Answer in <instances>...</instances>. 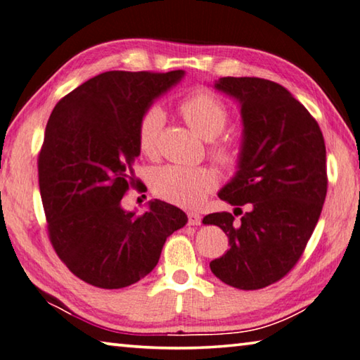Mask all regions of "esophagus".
<instances>
[{
	"instance_id": "obj_1",
	"label": "esophagus",
	"mask_w": 360,
	"mask_h": 360,
	"mask_svg": "<svg viewBox=\"0 0 360 360\" xmlns=\"http://www.w3.org/2000/svg\"><path fill=\"white\" fill-rule=\"evenodd\" d=\"M187 215H188V225H192V226H198V225H201V215L198 214V212H187Z\"/></svg>"
}]
</instances>
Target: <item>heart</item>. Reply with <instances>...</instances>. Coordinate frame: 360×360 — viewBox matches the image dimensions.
<instances>
[{
    "instance_id": "heart-1",
    "label": "heart",
    "mask_w": 360,
    "mask_h": 360,
    "mask_svg": "<svg viewBox=\"0 0 360 360\" xmlns=\"http://www.w3.org/2000/svg\"><path fill=\"white\" fill-rule=\"evenodd\" d=\"M181 113L188 126L201 139L214 140L225 129L228 112L221 101L206 91H198L188 96L181 103ZM165 113L158 105L143 113L136 139L139 148L145 155L158 153L159 136L162 132ZM212 154L221 165L230 167L236 160V151L228 143H215ZM153 192L158 197L179 206H197L205 201L209 192L217 184V174L209 168H191L179 165H165L155 168L149 178Z\"/></svg>"
}]
</instances>
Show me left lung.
I'll return each mask as SVG.
<instances>
[{"mask_svg":"<svg viewBox=\"0 0 360 360\" xmlns=\"http://www.w3.org/2000/svg\"><path fill=\"white\" fill-rule=\"evenodd\" d=\"M214 88L239 103L243 120L238 169L219 198L239 211L247 204L249 211L240 221L230 212L202 219L205 225L220 226L230 243L209 266L226 285L259 290L292 269L318 224L328 192L324 139L313 116L282 84L224 77Z\"/></svg>","mask_w":360,"mask_h":360,"instance_id":"8db88e82","label":"left lung"}]
</instances>
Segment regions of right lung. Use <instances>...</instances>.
<instances>
[{
    "label": "right lung",
    "instance_id": "right-lung-1",
    "mask_svg": "<svg viewBox=\"0 0 360 360\" xmlns=\"http://www.w3.org/2000/svg\"><path fill=\"white\" fill-rule=\"evenodd\" d=\"M184 75L103 72L50 115L37 160L50 240L69 271L97 288H124L148 276L167 238L187 224L184 211L160 200L141 215L121 206L135 186L141 116Z\"/></svg>",
    "mask_w": 360,
    "mask_h": 360
}]
</instances>
